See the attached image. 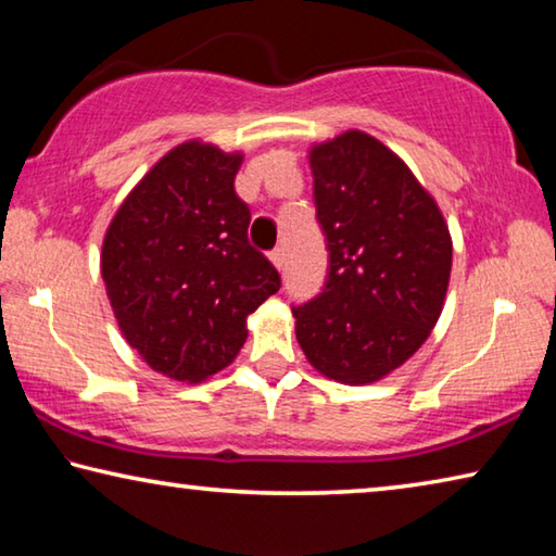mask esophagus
<instances>
[{"mask_svg":"<svg viewBox=\"0 0 556 556\" xmlns=\"http://www.w3.org/2000/svg\"><path fill=\"white\" fill-rule=\"evenodd\" d=\"M285 260H287V257H285V250H281V248L269 252V262H271V265H275L277 269L285 267Z\"/></svg>","mask_w":556,"mask_h":556,"instance_id":"34e87169","label":"esophagus"}]
</instances>
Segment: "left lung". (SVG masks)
Segmentation results:
<instances>
[{"label": "left lung", "instance_id": "8db88e82", "mask_svg": "<svg viewBox=\"0 0 556 556\" xmlns=\"http://www.w3.org/2000/svg\"><path fill=\"white\" fill-rule=\"evenodd\" d=\"M308 164L331 265L321 294L294 308L296 341L324 378L372 384L437 326L454 242L434 195L368 131L312 144Z\"/></svg>", "mask_w": 556, "mask_h": 556}]
</instances>
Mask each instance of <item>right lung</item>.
Masks as SVG:
<instances>
[{
	"label": "right lung",
	"mask_w": 556,
	"mask_h": 556,
	"mask_svg": "<svg viewBox=\"0 0 556 556\" xmlns=\"http://www.w3.org/2000/svg\"><path fill=\"white\" fill-rule=\"evenodd\" d=\"M242 159L203 139L176 144L102 238L100 275L122 338L178 382L228 368L248 316L279 289L277 269L248 242L250 208L235 193Z\"/></svg>",
	"instance_id": "obj_1"
}]
</instances>
